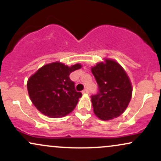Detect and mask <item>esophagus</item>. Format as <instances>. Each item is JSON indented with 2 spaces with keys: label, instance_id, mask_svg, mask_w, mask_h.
<instances>
[{
  "label": "esophagus",
  "instance_id": "obj_1",
  "mask_svg": "<svg viewBox=\"0 0 161 161\" xmlns=\"http://www.w3.org/2000/svg\"><path fill=\"white\" fill-rule=\"evenodd\" d=\"M82 93H83V94H88V93H89V92H88V89H86H86L83 90Z\"/></svg>",
  "mask_w": 161,
  "mask_h": 161
}]
</instances>
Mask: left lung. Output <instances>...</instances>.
<instances>
[{
  "label": "left lung",
  "instance_id": "1",
  "mask_svg": "<svg viewBox=\"0 0 161 161\" xmlns=\"http://www.w3.org/2000/svg\"><path fill=\"white\" fill-rule=\"evenodd\" d=\"M98 86L97 95H92L94 113L102 120L120 116L132 97V85L125 70L115 60L106 59L92 68Z\"/></svg>",
  "mask_w": 161,
  "mask_h": 161
}]
</instances>
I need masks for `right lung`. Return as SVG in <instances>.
<instances>
[{"instance_id": "right-lung-1", "label": "right lung", "mask_w": 161, "mask_h": 161, "mask_svg": "<svg viewBox=\"0 0 161 161\" xmlns=\"http://www.w3.org/2000/svg\"><path fill=\"white\" fill-rule=\"evenodd\" d=\"M81 67L79 64L69 67L60 62L41 67L27 82L29 97L35 107L52 118L63 117L73 111L82 95L75 89L69 74Z\"/></svg>"}]
</instances>
